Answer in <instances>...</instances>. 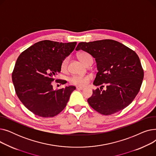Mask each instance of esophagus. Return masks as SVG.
I'll use <instances>...</instances> for the list:
<instances>
[{
    "instance_id": "34e87169",
    "label": "esophagus",
    "mask_w": 156,
    "mask_h": 156,
    "mask_svg": "<svg viewBox=\"0 0 156 156\" xmlns=\"http://www.w3.org/2000/svg\"><path fill=\"white\" fill-rule=\"evenodd\" d=\"M85 88L82 87H76V90H84Z\"/></svg>"
}]
</instances>
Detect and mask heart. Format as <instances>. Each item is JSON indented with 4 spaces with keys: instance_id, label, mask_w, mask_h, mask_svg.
Masks as SVG:
<instances>
[{
    "instance_id": "obj_1",
    "label": "heart",
    "mask_w": 156,
    "mask_h": 156,
    "mask_svg": "<svg viewBox=\"0 0 156 156\" xmlns=\"http://www.w3.org/2000/svg\"><path fill=\"white\" fill-rule=\"evenodd\" d=\"M77 56L78 59L87 66L90 63L92 64L93 62L92 56L86 52H79ZM68 61V57L63 59L61 64V69L62 71H64L67 69ZM91 79L92 76L90 75H74L69 78V82L73 85H77L78 87H84L88 83Z\"/></svg>"
}]
</instances>
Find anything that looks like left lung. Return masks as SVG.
Here are the masks:
<instances>
[{
  "label": "left lung",
  "instance_id": "left-lung-1",
  "mask_svg": "<svg viewBox=\"0 0 156 156\" xmlns=\"http://www.w3.org/2000/svg\"><path fill=\"white\" fill-rule=\"evenodd\" d=\"M79 50L92 55L97 62L98 72L94 85L101 87L94 90L87 100L94 110L111 115L132 102L144 78L141 62L135 51L109 39L80 42L76 48ZM104 85L105 91L101 90Z\"/></svg>",
  "mask_w": 156,
  "mask_h": 156
}]
</instances>
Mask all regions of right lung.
Instances as JSON below:
<instances>
[{"label": "right lung", "mask_w": 156, "mask_h": 156, "mask_svg": "<svg viewBox=\"0 0 156 156\" xmlns=\"http://www.w3.org/2000/svg\"><path fill=\"white\" fill-rule=\"evenodd\" d=\"M76 44L42 40L18 57L12 74L15 91L23 105L36 115L54 117L66 106L76 87L68 86L54 90L52 81L61 72L62 61L73 51ZM55 81L66 83L62 80Z\"/></svg>", "instance_id": "right-lung-1"}]
</instances>
